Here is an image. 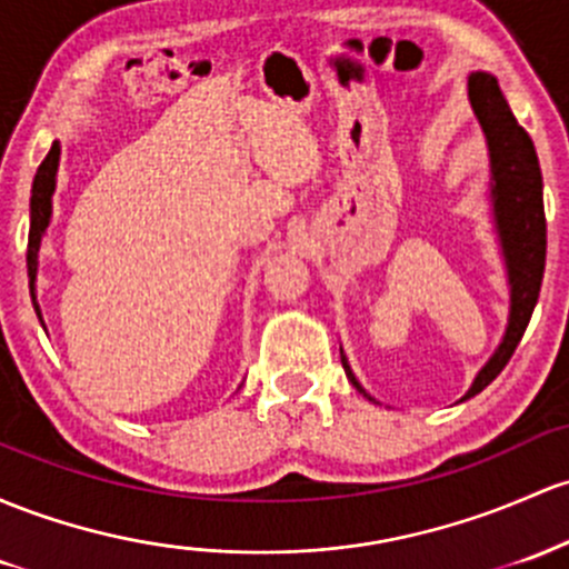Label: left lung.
<instances>
[{
  "instance_id": "obj_1",
  "label": "left lung",
  "mask_w": 569,
  "mask_h": 569,
  "mask_svg": "<svg viewBox=\"0 0 569 569\" xmlns=\"http://www.w3.org/2000/svg\"><path fill=\"white\" fill-rule=\"evenodd\" d=\"M470 102L489 140L491 174H495V216L497 232L502 240L505 264L510 278V321L508 332L499 342L489 365L478 372L476 383L465 399L480 395L495 380L521 342L527 323L532 318L540 297L542 270H546V210H542V174L529 134L518 121L499 91L497 78L486 72L470 74ZM346 376L365 395L359 380L353 378L346 356H342Z\"/></svg>"
}]
</instances>
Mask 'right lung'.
<instances>
[{"mask_svg": "<svg viewBox=\"0 0 569 569\" xmlns=\"http://www.w3.org/2000/svg\"><path fill=\"white\" fill-rule=\"evenodd\" d=\"M56 167H59V142L48 151L42 164L37 167L34 183H31V223H29V248H27V267H29V291L31 302H34V274H37V251H40V240L46 234L48 221H51V193L56 189ZM40 316V308H37Z\"/></svg>", "mask_w": 569, "mask_h": 569, "instance_id": "1", "label": "right lung"}]
</instances>
